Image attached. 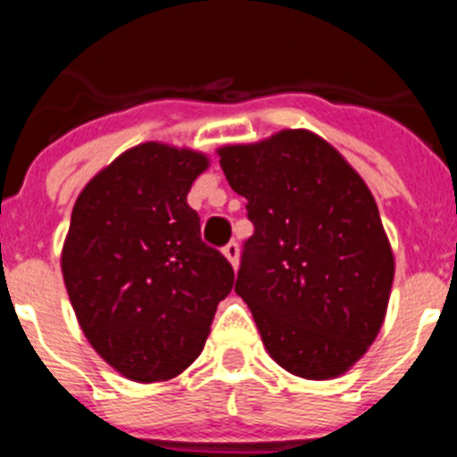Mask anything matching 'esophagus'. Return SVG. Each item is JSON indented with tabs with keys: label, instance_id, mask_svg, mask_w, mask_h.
<instances>
[{
	"label": "esophagus",
	"instance_id": "1",
	"mask_svg": "<svg viewBox=\"0 0 457 457\" xmlns=\"http://www.w3.org/2000/svg\"><path fill=\"white\" fill-rule=\"evenodd\" d=\"M221 252H224L226 261H228L233 268H237V256H240V247H237V242H228V245H226Z\"/></svg>",
	"mask_w": 457,
	"mask_h": 457
}]
</instances>
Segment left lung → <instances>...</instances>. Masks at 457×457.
Masks as SVG:
<instances>
[{"label": "left lung", "instance_id": "8db88e82", "mask_svg": "<svg viewBox=\"0 0 457 457\" xmlns=\"http://www.w3.org/2000/svg\"><path fill=\"white\" fill-rule=\"evenodd\" d=\"M217 155L253 224L236 293L265 350L297 378H338L378 338L394 284V252L369 185L311 130Z\"/></svg>", "mask_w": 457, "mask_h": 457}]
</instances>
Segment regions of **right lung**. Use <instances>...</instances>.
<instances>
[{
    "instance_id": "1",
    "label": "right lung",
    "mask_w": 457,
    "mask_h": 457,
    "mask_svg": "<svg viewBox=\"0 0 457 457\" xmlns=\"http://www.w3.org/2000/svg\"><path fill=\"white\" fill-rule=\"evenodd\" d=\"M208 155L146 141L120 153L79 192L62 249L84 337L123 378L164 382L199 357L231 263L201 242L192 183Z\"/></svg>"
}]
</instances>
